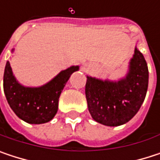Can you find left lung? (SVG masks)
<instances>
[{"mask_svg": "<svg viewBox=\"0 0 160 160\" xmlns=\"http://www.w3.org/2000/svg\"><path fill=\"white\" fill-rule=\"evenodd\" d=\"M148 87V68L143 53L135 48L129 73L118 81L87 77L85 94L92 118L106 126H119L140 109Z\"/></svg>", "mask_w": 160, "mask_h": 160, "instance_id": "left-lung-1", "label": "left lung"}]
</instances>
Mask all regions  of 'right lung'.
<instances>
[{
  "mask_svg": "<svg viewBox=\"0 0 160 160\" xmlns=\"http://www.w3.org/2000/svg\"><path fill=\"white\" fill-rule=\"evenodd\" d=\"M79 67H71L61 71L47 84L29 88L19 84L15 79L9 61L3 75V90L7 102L16 115L31 124H42L50 121L58 109L59 96L70 75Z\"/></svg>",
  "mask_w": 160,
  "mask_h": 160,
  "instance_id": "obj_1",
  "label": "right lung"
}]
</instances>
